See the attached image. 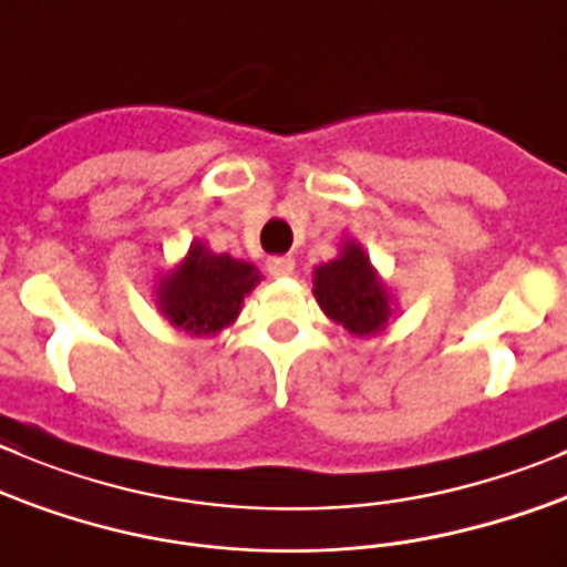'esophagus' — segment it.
<instances>
[{
	"mask_svg": "<svg viewBox=\"0 0 567 567\" xmlns=\"http://www.w3.org/2000/svg\"><path fill=\"white\" fill-rule=\"evenodd\" d=\"M267 272L275 278H287L295 272V258L292 256H272L267 258Z\"/></svg>",
	"mask_w": 567,
	"mask_h": 567,
	"instance_id": "34e87169",
	"label": "esophagus"
}]
</instances>
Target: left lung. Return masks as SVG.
<instances>
[{
	"instance_id": "8db88e82",
	"label": "left lung",
	"mask_w": 567,
	"mask_h": 567,
	"mask_svg": "<svg viewBox=\"0 0 567 567\" xmlns=\"http://www.w3.org/2000/svg\"><path fill=\"white\" fill-rule=\"evenodd\" d=\"M315 295L320 309L355 337H370L390 320V298L353 241L342 247V256L315 269Z\"/></svg>"
}]
</instances>
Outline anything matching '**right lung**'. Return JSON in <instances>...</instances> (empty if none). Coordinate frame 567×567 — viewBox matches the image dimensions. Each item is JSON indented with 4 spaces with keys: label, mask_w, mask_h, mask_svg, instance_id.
Returning <instances> with one entry per match:
<instances>
[{
    "label": "right lung",
    "mask_w": 567,
    "mask_h": 567,
    "mask_svg": "<svg viewBox=\"0 0 567 567\" xmlns=\"http://www.w3.org/2000/svg\"><path fill=\"white\" fill-rule=\"evenodd\" d=\"M256 280L252 264L194 245L181 269L161 284V309L183 331L208 337L236 320L241 298L256 287Z\"/></svg>",
    "instance_id": "add662e5"
}]
</instances>
